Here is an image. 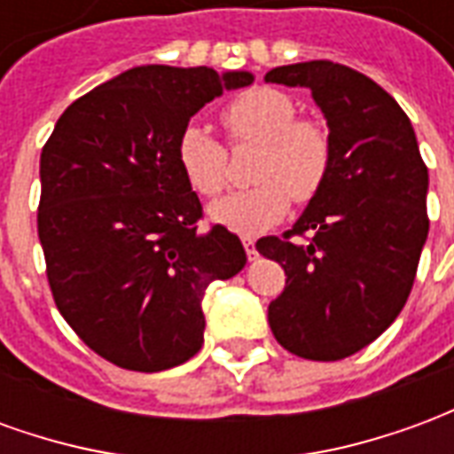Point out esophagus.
Returning <instances> with one entry per match:
<instances>
[{
	"instance_id": "1",
	"label": "esophagus",
	"mask_w": 454,
	"mask_h": 454,
	"mask_svg": "<svg viewBox=\"0 0 454 454\" xmlns=\"http://www.w3.org/2000/svg\"><path fill=\"white\" fill-rule=\"evenodd\" d=\"M243 246H246V253L250 260H255L257 257V247H255V240L253 238H243Z\"/></svg>"
}]
</instances>
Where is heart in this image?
Listing matches in <instances>:
<instances>
[{
    "label": "heart",
    "mask_w": 454,
    "mask_h": 454,
    "mask_svg": "<svg viewBox=\"0 0 454 454\" xmlns=\"http://www.w3.org/2000/svg\"><path fill=\"white\" fill-rule=\"evenodd\" d=\"M221 119L236 143H257L255 187L240 189L211 204L208 214L221 226L243 236L262 233L282 221L294 201H309L324 187L331 168V138L321 123L296 119L286 94L257 87L228 104ZM177 160L192 189L218 197L228 184V153L201 123H189L177 138Z\"/></svg>",
    "instance_id": "obj_1"
}]
</instances>
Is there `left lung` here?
<instances>
[{
  "label": "left lung",
  "mask_w": 454,
  "mask_h": 454,
  "mask_svg": "<svg viewBox=\"0 0 454 454\" xmlns=\"http://www.w3.org/2000/svg\"><path fill=\"white\" fill-rule=\"evenodd\" d=\"M265 82L309 90L331 138L324 187L292 231L257 240L286 275L270 328L304 360H342L377 340L409 299L428 238V168L409 116L357 70L311 60L275 67Z\"/></svg>",
  "instance_id": "1"
}]
</instances>
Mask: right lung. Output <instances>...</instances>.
Segmentation results:
<instances>
[{
	"mask_svg": "<svg viewBox=\"0 0 454 454\" xmlns=\"http://www.w3.org/2000/svg\"><path fill=\"white\" fill-rule=\"evenodd\" d=\"M253 73L143 65L63 112L41 153L38 238L55 306L104 360L160 372L204 345L201 299L246 267L226 226L197 231L201 201L177 160L189 119Z\"/></svg>",
	"mask_w": 454,
	"mask_h": 454,
	"instance_id": "add662e5",
	"label": "right lung"
}]
</instances>
